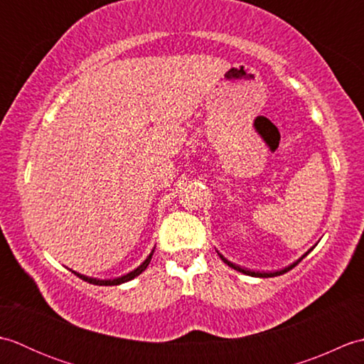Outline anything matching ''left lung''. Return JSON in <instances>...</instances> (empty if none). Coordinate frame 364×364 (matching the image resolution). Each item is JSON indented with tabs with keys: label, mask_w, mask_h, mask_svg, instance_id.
I'll use <instances>...</instances> for the list:
<instances>
[{
	"label": "left lung",
	"mask_w": 364,
	"mask_h": 364,
	"mask_svg": "<svg viewBox=\"0 0 364 364\" xmlns=\"http://www.w3.org/2000/svg\"><path fill=\"white\" fill-rule=\"evenodd\" d=\"M313 250V249H311ZM311 250H308L305 255H304V257H301V258H299L296 262H292V264L291 266H288V267H284V269H282V270H277V272H255V270H249V269H242V267H239V266H236V264H233V262H230L227 258H223L222 257V255L219 253V257L222 258V261L223 262H225V264H228L230 267H233L235 270H237V272H242V274H245V275H250V277H261V278H269V277H277V275H283V274H286V272H288V270H291L292 267H296L297 264H299V262L301 261V259H304L305 257H306V255L308 253H310Z\"/></svg>",
	"instance_id": "left-lung-1"
}]
</instances>
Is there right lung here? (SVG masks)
I'll use <instances>...</instances> for the list:
<instances>
[{
	"instance_id": "obj_1",
	"label": "right lung",
	"mask_w": 364,
	"mask_h": 364,
	"mask_svg": "<svg viewBox=\"0 0 364 364\" xmlns=\"http://www.w3.org/2000/svg\"><path fill=\"white\" fill-rule=\"evenodd\" d=\"M153 252H154V250H151V253L149 255V257H146V259H145V261L142 262V264L139 266L137 269H134L133 272H129V274L123 275V277H119V278H114V280H98V278H90V277H86V275H81V274H78V272H75V270H72V272H73L76 277H80L81 280L87 282V283H90V284H98V286H115V284H122V283H125V282L133 280V278H136L137 275H141V274L144 272V270L146 269V266L150 264L151 257H153Z\"/></svg>"
}]
</instances>
